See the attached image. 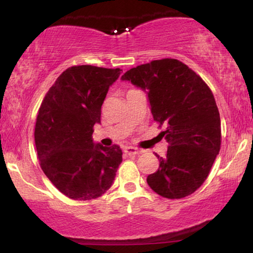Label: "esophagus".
<instances>
[{
    "label": "esophagus",
    "mask_w": 253,
    "mask_h": 253,
    "mask_svg": "<svg viewBox=\"0 0 253 253\" xmlns=\"http://www.w3.org/2000/svg\"><path fill=\"white\" fill-rule=\"evenodd\" d=\"M124 153L127 154V155H136V154H140L141 151L138 150L136 147H132V146H126L124 147Z\"/></svg>",
    "instance_id": "1"
}]
</instances>
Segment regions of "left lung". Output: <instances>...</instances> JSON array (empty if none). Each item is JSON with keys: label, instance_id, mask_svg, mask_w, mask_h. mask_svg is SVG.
Returning a JSON list of instances; mask_svg holds the SVG:
<instances>
[{"label": "left lung", "instance_id": "left-lung-1", "mask_svg": "<svg viewBox=\"0 0 253 253\" xmlns=\"http://www.w3.org/2000/svg\"><path fill=\"white\" fill-rule=\"evenodd\" d=\"M146 89L151 112L168 143L158 170L147 176L150 188L165 198L181 199L203 185L221 147V121L209 85L175 58L130 69L122 76Z\"/></svg>", "mask_w": 253, "mask_h": 253}]
</instances>
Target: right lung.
<instances>
[{"label":"right lung","instance_id":"1","mask_svg":"<svg viewBox=\"0 0 253 253\" xmlns=\"http://www.w3.org/2000/svg\"><path fill=\"white\" fill-rule=\"evenodd\" d=\"M121 69L74 65L58 76L38 112L34 140L40 167L55 188L74 200L102 196L122 162L117 145H94L101 106Z\"/></svg>","mask_w":253,"mask_h":253}]
</instances>
